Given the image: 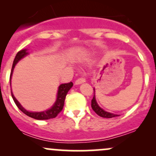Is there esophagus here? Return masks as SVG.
<instances>
[{
    "instance_id": "34e87169",
    "label": "esophagus",
    "mask_w": 156,
    "mask_h": 156,
    "mask_svg": "<svg viewBox=\"0 0 156 156\" xmlns=\"http://www.w3.org/2000/svg\"><path fill=\"white\" fill-rule=\"evenodd\" d=\"M86 81L85 78H83V77H81V78H78V79L75 81V84H80L81 83H84Z\"/></svg>"
}]
</instances>
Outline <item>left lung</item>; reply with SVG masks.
I'll use <instances>...</instances> for the list:
<instances>
[{
  "label": "left lung",
  "mask_w": 156,
  "mask_h": 156,
  "mask_svg": "<svg viewBox=\"0 0 156 156\" xmlns=\"http://www.w3.org/2000/svg\"><path fill=\"white\" fill-rule=\"evenodd\" d=\"M91 107H92L93 110L99 116L103 118H107V119H110V118L115 117V116H119L115 114H112V113L104 111L103 108H101L97 104V101H96L95 96H94L92 100H91Z\"/></svg>",
  "instance_id": "1"
}]
</instances>
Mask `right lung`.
I'll return each instance as SVG.
<instances>
[{
	"mask_svg": "<svg viewBox=\"0 0 156 156\" xmlns=\"http://www.w3.org/2000/svg\"><path fill=\"white\" fill-rule=\"evenodd\" d=\"M27 54H28V52H26V50H22L17 53L15 59H14L13 63H12V69H11L10 82L11 81V77H12V71H13V69L14 67H15L16 64L18 62V61H20L22 58H23ZM72 86H73V83H72V81L69 83H65V84H61V85L59 87V90H58L57 99H56V103H55V104L53 105V107L50 108V109L47 110V111L41 112H28L27 110L25 109V108L20 105V103L17 101L16 99L14 97L12 91H11V95H12V99H13L14 102H15L17 107L20 108L23 113H25L26 115L29 116V117L32 118V119H37V120H47V119H53V118L56 117V116L58 115V114L62 111L64 106V101H65L66 96L67 93H68V91L71 89V87H72Z\"/></svg>",
	"mask_w": 156,
	"mask_h": 156,
	"instance_id": "add662e5",
	"label": "right lung"
}]
</instances>
